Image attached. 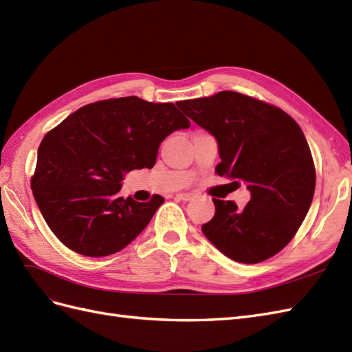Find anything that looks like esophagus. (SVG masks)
Here are the masks:
<instances>
[{"label":"esophagus","instance_id":"34e87169","mask_svg":"<svg viewBox=\"0 0 352 352\" xmlns=\"http://www.w3.org/2000/svg\"><path fill=\"white\" fill-rule=\"evenodd\" d=\"M177 199H182V201H190L194 198V194H189V192H182V194H177L176 195Z\"/></svg>","mask_w":352,"mask_h":352}]
</instances>
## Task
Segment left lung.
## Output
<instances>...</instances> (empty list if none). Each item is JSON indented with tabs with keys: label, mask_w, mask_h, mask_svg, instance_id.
<instances>
[{
	"label": "left lung",
	"mask_w": 352,
	"mask_h": 352,
	"mask_svg": "<svg viewBox=\"0 0 352 352\" xmlns=\"http://www.w3.org/2000/svg\"><path fill=\"white\" fill-rule=\"evenodd\" d=\"M176 104L216 138V173L243 180L251 192L243 208L212 198L214 217L202 233L238 263L273 257L295 236L314 195L316 170L301 127L274 105L233 91Z\"/></svg>",
	"instance_id": "obj_1"
}]
</instances>
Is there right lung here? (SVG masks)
<instances>
[{"label":"right lung","mask_w":352,"mask_h":352,"mask_svg":"<svg viewBox=\"0 0 352 352\" xmlns=\"http://www.w3.org/2000/svg\"><path fill=\"white\" fill-rule=\"evenodd\" d=\"M189 126L175 104L138 97L92 102L72 113L42 140L30 182L52 233L87 257L129 245L164 198L119 197L124 173L153 168L160 144Z\"/></svg>","instance_id":"obj_1"}]
</instances>
